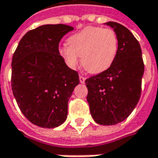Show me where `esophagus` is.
Here are the masks:
<instances>
[{
	"label": "esophagus",
	"mask_w": 158,
	"mask_h": 158,
	"mask_svg": "<svg viewBox=\"0 0 158 158\" xmlns=\"http://www.w3.org/2000/svg\"><path fill=\"white\" fill-rule=\"evenodd\" d=\"M85 80H86V78H85V77H83V76L79 75V81H80V83H84V82H85Z\"/></svg>",
	"instance_id": "obj_1"
}]
</instances>
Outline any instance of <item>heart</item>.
I'll list each match as a JSON object with an SVG mask.
<instances>
[{
    "instance_id": "1",
    "label": "heart",
    "mask_w": 158,
    "mask_h": 158,
    "mask_svg": "<svg viewBox=\"0 0 158 158\" xmlns=\"http://www.w3.org/2000/svg\"><path fill=\"white\" fill-rule=\"evenodd\" d=\"M68 47L59 49L60 56L67 65L75 69L79 57L86 71L99 74L107 70L113 64L118 49L119 39L112 29L88 26L72 35L67 41Z\"/></svg>"
}]
</instances>
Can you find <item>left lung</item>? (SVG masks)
<instances>
[{
  "instance_id": "8db88e82",
  "label": "left lung",
  "mask_w": 158,
  "mask_h": 158,
  "mask_svg": "<svg viewBox=\"0 0 158 158\" xmlns=\"http://www.w3.org/2000/svg\"><path fill=\"white\" fill-rule=\"evenodd\" d=\"M119 39L116 58L110 68L85 80L87 101L94 121L113 125L125 120L137 105L144 65L137 39L123 25L108 22Z\"/></svg>"
}]
</instances>
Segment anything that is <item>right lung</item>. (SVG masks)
<instances>
[{
	"instance_id": "obj_1",
	"label": "right lung",
	"mask_w": 158,
	"mask_h": 158,
	"mask_svg": "<svg viewBox=\"0 0 158 158\" xmlns=\"http://www.w3.org/2000/svg\"><path fill=\"white\" fill-rule=\"evenodd\" d=\"M73 27L45 24L27 32L12 60V90L23 114L35 125L54 128L68 116V103L79 73L60 56L61 38Z\"/></svg>"
}]
</instances>
